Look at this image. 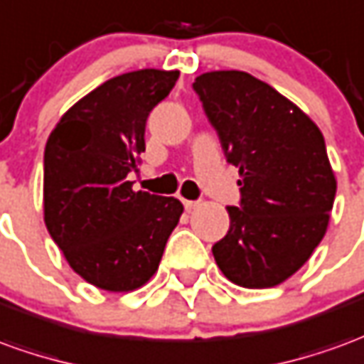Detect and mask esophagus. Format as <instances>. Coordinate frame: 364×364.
<instances>
[{
  "instance_id": "1",
  "label": "esophagus",
  "mask_w": 364,
  "mask_h": 364,
  "mask_svg": "<svg viewBox=\"0 0 364 364\" xmlns=\"http://www.w3.org/2000/svg\"><path fill=\"white\" fill-rule=\"evenodd\" d=\"M183 205H185V208H187V210H193V208H197L200 205L199 200H183Z\"/></svg>"
}]
</instances>
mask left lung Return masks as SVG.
Returning <instances> with one entry per match:
<instances>
[{
	"instance_id": "left-lung-1",
	"label": "left lung",
	"mask_w": 364,
	"mask_h": 364,
	"mask_svg": "<svg viewBox=\"0 0 364 364\" xmlns=\"http://www.w3.org/2000/svg\"><path fill=\"white\" fill-rule=\"evenodd\" d=\"M193 88L240 175V207H226L230 228L213 256L236 286L274 288L327 232L337 179L323 134L284 94L242 70L205 73Z\"/></svg>"
}]
</instances>
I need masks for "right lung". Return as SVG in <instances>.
Segmentation results:
<instances>
[{
    "instance_id": "obj_1",
    "label": "right lung",
    "mask_w": 364,
    "mask_h": 364,
    "mask_svg": "<svg viewBox=\"0 0 364 364\" xmlns=\"http://www.w3.org/2000/svg\"><path fill=\"white\" fill-rule=\"evenodd\" d=\"M179 70L114 76L70 106L45 146L43 213L68 266L106 291H134L159 268L183 215L175 197L134 191L146 122Z\"/></svg>"
}]
</instances>
